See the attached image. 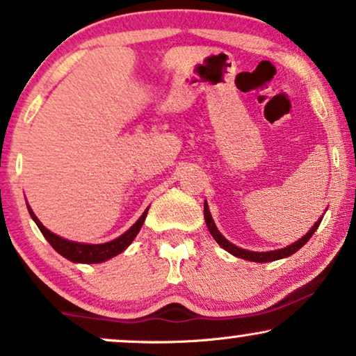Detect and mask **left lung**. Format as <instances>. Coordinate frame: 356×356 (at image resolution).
<instances>
[{
	"label": "left lung",
	"instance_id": "8db88e82",
	"mask_svg": "<svg viewBox=\"0 0 356 356\" xmlns=\"http://www.w3.org/2000/svg\"><path fill=\"white\" fill-rule=\"evenodd\" d=\"M204 215H205V222H207V227H209V230L211 233V236L215 238V241L218 243L220 246H222L223 250H227L228 253H232L233 256H238V258H243V259H248V261H254V263H268V261H276V259H282V258H287V256L294 254L296 251L302 248V246L305 245L310 240V236L316 233V230L318 228V225H321L322 218L318 220V222L314 225L312 228H310L309 233L305 236L300 238V240H298L296 243H292V245L286 246V248L282 250H276V251H264V253H256V251H248V250H241L238 248V246L232 245L230 241L225 238L222 233L218 232V228L215 227L213 223V218H211L210 215V210H209V205H204Z\"/></svg>",
	"mask_w": 356,
	"mask_h": 356
}]
</instances>
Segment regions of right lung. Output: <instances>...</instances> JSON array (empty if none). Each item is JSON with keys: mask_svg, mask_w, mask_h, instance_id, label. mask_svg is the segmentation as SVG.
Instances as JSON below:
<instances>
[{"mask_svg": "<svg viewBox=\"0 0 356 356\" xmlns=\"http://www.w3.org/2000/svg\"><path fill=\"white\" fill-rule=\"evenodd\" d=\"M28 210H29L31 217H33V220L35 222V225H38L40 233L46 236V240L51 243V246L57 251L58 254H62L69 261H74V263H88V264L90 263H103V261L113 258V256L120 254L121 251H124L126 248H128L129 243L136 238L139 230H141L143 223H145V218L147 215V210H146L145 213L139 217L138 222L134 223L133 227L124 233V235H121L120 238H116V240H113V241L103 243V245H85V243L69 241V240H64V238L54 235V233L49 232L47 228L39 222L38 217L34 215V211L31 210L29 207H28Z\"/></svg>", "mask_w": 356, "mask_h": 356, "instance_id": "obj_1", "label": "right lung"}]
</instances>
